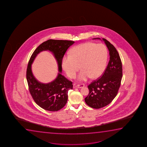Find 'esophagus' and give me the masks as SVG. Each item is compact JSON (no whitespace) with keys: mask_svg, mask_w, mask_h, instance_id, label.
Here are the masks:
<instances>
[{"mask_svg":"<svg viewBox=\"0 0 147 147\" xmlns=\"http://www.w3.org/2000/svg\"><path fill=\"white\" fill-rule=\"evenodd\" d=\"M84 86L85 85L84 84H81L77 85L76 87L78 88H82L83 87H84Z\"/></svg>","mask_w":147,"mask_h":147,"instance_id":"34e87169","label":"esophagus"}]
</instances>
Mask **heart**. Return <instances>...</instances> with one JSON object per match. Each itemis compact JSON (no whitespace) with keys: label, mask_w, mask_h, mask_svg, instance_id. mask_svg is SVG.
Listing matches in <instances>:
<instances>
[{"label":"heart","mask_w":147,"mask_h":147,"mask_svg":"<svg viewBox=\"0 0 147 147\" xmlns=\"http://www.w3.org/2000/svg\"><path fill=\"white\" fill-rule=\"evenodd\" d=\"M107 60V47L102 44L87 42L73 47L69 56L63 58L62 68L68 76L74 78L79 70L78 80L86 81L90 78H98L105 72Z\"/></svg>","instance_id":"b5f03b06"}]
</instances>
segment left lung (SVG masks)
I'll return each instance as SVG.
<instances>
[{
  "mask_svg": "<svg viewBox=\"0 0 147 147\" xmlns=\"http://www.w3.org/2000/svg\"><path fill=\"white\" fill-rule=\"evenodd\" d=\"M92 39L103 40L109 50L110 57L104 74L100 78L89 85V94L85 98L88 106L98 109L109 105L117 96L123 76V69L119 53L111 42L105 38Z\"/></svg>",
  "mask_w": 147,
  "mask_h": 147,
  "instance_id": "1",
  "label": "left lung"
}]
</instances>
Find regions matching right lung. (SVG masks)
Here are the masks:
<instances>
[{
  "label": "right lung",
  "mask_w": 147,
  "mask_h": 147,
  "mask_svg": "<svg viewBox=\"0 0 147 147\" xmlns=\"http://www.w3.org/2000/svg\"><path fill=\"white\" fill-rule=\"evenodd\" d=\"M74 41L48 40L42 42L34 50L30 57L26 70V80L30 94L35 102L46 111H56L66 105L68 91L73 89L72 82L62 74L61 62L67 49ZM53 53L57 60L59 73L54 81L48 84L40 83L32 73L31 65L37 55L42 51Z\"/></svg>",
  "instance_id": "1"
}]
</instances>
